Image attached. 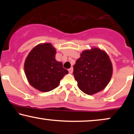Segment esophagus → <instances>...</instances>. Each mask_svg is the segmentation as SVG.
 <instances>
[{
    "label": "esophagus",
    "instance_id": "obj_1",
    "mask_svg": "<svg viewBox=\"0 0 134 134\" xmlns=\"http://www.w3.org/2000/svg\"><path fill=\"white\" fill-rule=\"evenodd\" d=\"M68 71H69V73H70V74H72V72H73V68H69L68 69Z\"/></svg>",
    "mask_w": 134,
    "mask_h": 134
}]
</instances>
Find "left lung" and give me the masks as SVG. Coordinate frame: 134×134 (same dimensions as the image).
Listing matches in <instances>:
<instances>
[{"mask_svg": "<svg viewBox=\"0 0 134 134\" xmlns=\"http://www.w3.org/2000/svg\"><path fill=\"white\" fill-rule=\"evenodd\" d=\"M73 68L79 89L90 95L102 90L112 75V65L109 56L98 48L83 51Z\"/></svg>", "mask_w": 134, "mask_h": 134, "instance_id": "left-lung-1", "label": "left lung"}]
</instances>
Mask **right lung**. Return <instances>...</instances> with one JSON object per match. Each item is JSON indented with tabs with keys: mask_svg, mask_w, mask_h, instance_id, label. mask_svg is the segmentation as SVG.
Instances as JSON below:
<instances>
[{
	"mask_svg": "<svg viewBox=\"0 0 134 134\" xmlns=\"http://www.w3.org/2000/svg\"><path fill=\"white\" fill-rule=\"evenodd\" d=\"M56 50L49 43L36 46L25 60L24 71L27 80L35 88L48 92L55 88L68 71L55 58Z\"/></svg>",
	"mask_w": 134,
	"mask_h": 134,
	"instance_id": "add662e5",
	"label": "right lung"
}]
</instances>
